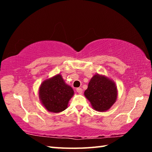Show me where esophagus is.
<instances>
[{"label":"esophagus","instance_id":"1","mask_svg":"<svg viewBox=\"0 0 152 152\" xmlns=\"http://www.w3.org/2000/svg\"><path fill=\"white\" fill-rule=\"evenodd\" d=\"M76 92H78V94H81L82 93V89L81 88H76Z\"/></svg>","mask_w":152,"mask_h":152}]
</instances>
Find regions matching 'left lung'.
I'll return each mask as SVG.
<instances>
[{"mask_svg":"<svg viewBox=\"0 0 152 152\" xmlns=\"http://www.w3.org/2000/svg\"><path fill=\"white\" fill-rule=\"evenodd\" d=\"M118 91L113 80L104 75L96 74L90 80L84 96L92 109L96 111H107L116 102Z\"/></svg>","mask_w":152,"mask_h":152,"instance_id":"1","label":"left lung"}]
</instances>
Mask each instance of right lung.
<instances>
[{
	"instance_id": "right-lung-1",
	"label": "right lung",
	"mask_w": 152,
	"mask_h": 152,
	"mask_svg": "<svg viewBox=\"0 0 152 152\" xmlns=\"http://www.w3.org/2000/svg\"><path fill=\"white\" fill-rule=\"evenodd\" d=\"M74 92L64 80L61 74L45 80L39 86L41 102L49 112L58 113L68 108V102Z\"/></svg>"
}]
</instances>
